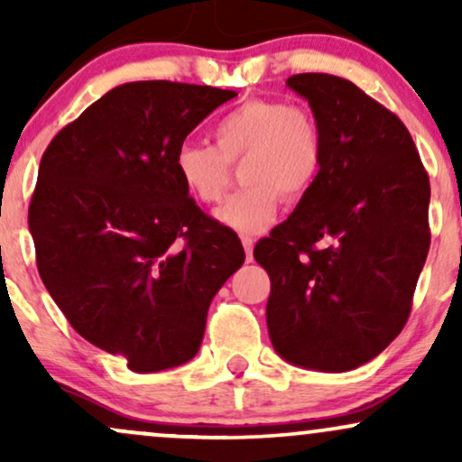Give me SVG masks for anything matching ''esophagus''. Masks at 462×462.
I'll return each mask as SVG.
<instances>
[{
	"label": "esophagus",
	"instance_id": "esophagus-1",
	"mask_svg": "<svg viewBox=\"0 0 462 462\" xmlns=\"http://www.w3.org/2000/svg\"><path fill=\"white\" fill-rule=\"evenodd\" d=\"M241 243H243V247H245V254H247V261L252 263V258H254V238L252 236H241Z\"/></svg>",
	"mask_w": 462,
	"mask_h": 462
}]
</instances>
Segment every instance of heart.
<instances>
[{
	"mask_svg": "<svg viewBox=\"0 0 462 462\" xmlns=\"http://www.w3.org/2000/svg\"><path fill=\"white\" fill-rule=\"evenodd\" d=\"M215 145L187 141L173 169L190 198L215 204L230 182V164L245 161V189L230 195L215 219L241 235L272 226L286 199H300L317 182L323 164V134L309 108L284 99L256 97L227 110L213 128Z\"/></svg>",
	"mask_w": 462,
	"mask_h": 462,
	"instance_id": "1",
	"label": "heart"
}]
</instances>
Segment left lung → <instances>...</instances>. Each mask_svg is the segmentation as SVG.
<instances>
[{
    "mask_svg": "<svg viewBox=\"0 0 462 462\" xmlns=\"http://www.w3.org/2000/svg\"><path fill=\"white\" fill-rule=\"evenodd\" d=\"M323 134L317 182L256 243L273 349L298 367L356 369L402 332L430 247V182L411 132L354 82L298 73Z\"/></svg>",
    "mask_w": 462,
    "mask_h": 462,
    "instance_id": "left-lung-1",
    "label": "left lung"
}]
</instances>
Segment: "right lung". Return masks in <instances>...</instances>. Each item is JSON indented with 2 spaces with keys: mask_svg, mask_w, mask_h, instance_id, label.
Segmentation results:
<instances>
[{
  "mask_svg": "<svg viewBox=\"0 0 462 462\" xmlns=\"http://www.w3.org/2000/svg\"><path fill=\"white\" fill-rule=\"evenodd\" d=\"M235 91L145 79L113 88L51 139L28 224L45 289L79 337L136 374L198 354L217 291L245 261L173 169Z\"/></svg>",
  "mask_w": 462,
  "mask_h": 462,
  "instance_id": "1",
  "label": "right lung"
}]
</instances>
